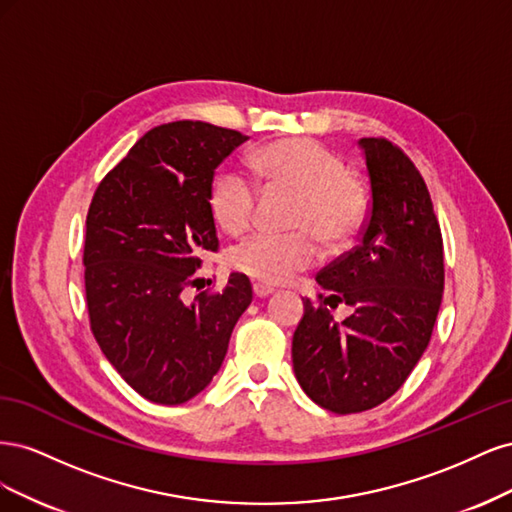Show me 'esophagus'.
Masks as SVG:
<instances>
[{
    "mask_svg": "<svg viewBox=\"0 0 512 512\" xmlns=\"http://www.w3.org/2000/svg\"><path fill=\"white\" fill-rule=\"evenodd\" d=\"M269 294H273V288L262 286V284H254V297L256 299H265V297H269Z\"/></svg>",
    "mask_w": 512,
    "mask_h": 512,
    "instance_id": "34e87169",
    "label": "esophagus"
}]
</instances>
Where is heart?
Returning a JSON list of instances; mask_svg holds the SVG:
<instances>
[{
  "instance_id": "heart-1",
  "label": "heart",
  "mask_w": 512,
  "mask_h": 512,
  "mask_svg": "<svg viewBox=\"0 0 512 512\" xmlns=\"http://www.w3.org/2000/svg\"><path fill=\"white\" fill-rule=\"evenodd\" d=\"M250 166L267 188L299 192L294 226L314 229L331 245L350 239L361 226L365 198L359 183L348 177L346 164L312 138H284L254 151ZM209 205L220 226L239 235L252 224L258 188L235 168L213 179ZM320 245L308 230L292 235L256 232L235 252V267L262 284H284L294 273L316 265Z\"/></svg>"
}]
</instances>
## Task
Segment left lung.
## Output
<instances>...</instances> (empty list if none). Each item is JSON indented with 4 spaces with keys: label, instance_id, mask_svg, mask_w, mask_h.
<instances>
[{
    "label": "left lung",
    "instance_id": "obj_1",
    "mask_svg": "<svg viewBox=\"0 0 512 512\" xmlns=\"http://www.w3.org/2000/svg\"><path fill=\"white\" fill-rule=\"evenodd\" d=\"M371 207L352 252L324 267L320 307L305 299L292 335L301 389L335 414L365 412L397 393L421 359L444 290L442 232L427 185L386 138H361ZM353 312L335 323L327 304Z\"/></svg>",
    "mask_w": 512,
    "mask_h": 512
}]
</instances>
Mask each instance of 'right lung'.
<instances>
[{"instance_id": "1", "label": "right lung", "mask_w": 512, "mask_h": 512, "mask_svg": "<svg viewBox=\"0 0 512 512\" xmlns=\"http://www.w3.org/2000/svg\"><path fill=\"white\" fill-rule=\"evenodd\" d=\"M245 141L205 121L164 123L100 181L89 205L91 331L119 376L153 404L179 406L207 389L252 303L243 273H230L218 294H185L198 282L200 258L218 252L215 168Z\"/></svg>"}]
</instances>
